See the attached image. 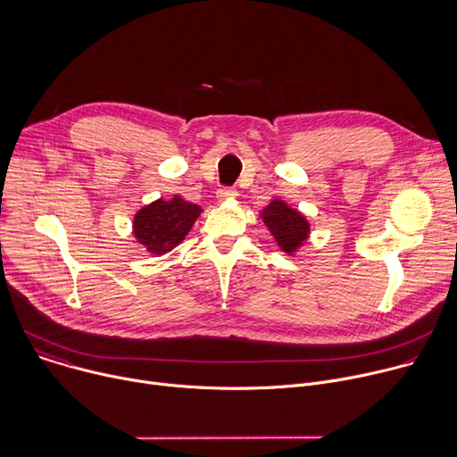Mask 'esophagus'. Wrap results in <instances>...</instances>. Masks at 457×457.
<instances>
[{"instance_id":"34e87169","label":"esophagus","mask_w":457,"mask_h":457,"mask_svg":"<svg viewBox=\"0 0 457 457\" xmlns=\"http://www.w3.org/2000/svg\"><path fill=\"white\" fill-rule=\"evenodd\" d=\"M237 195H238V191L235 187H220L217 191L219 201H233V199H237Z\"/></svg>"}]
</instances>
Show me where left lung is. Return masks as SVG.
I'll use <instances>...</instances> for the list:
<instances>
[{"instance_id":"8db88e82","label":"left lung","mask_w":457,"mask_h":457,"mask_svg":"<svg viewBox=\"0 0 457 457\" xmlns=\"http://www.w3.org/2000/svg\"><path fill=\"white\" fill-rule=\"evenodd\" d=\"M260 219L264 220L277 245L287 254H295L311 235V224L305 215L278 197L271 199L260 212Z\"/></svg>"}]
</instances>
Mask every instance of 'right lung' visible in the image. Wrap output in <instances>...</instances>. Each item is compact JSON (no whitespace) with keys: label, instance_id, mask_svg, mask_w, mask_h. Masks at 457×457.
Listing matches in <instances>:
<instances>
[{"label":"right lung","instance_id":"obj_1","mask_svg":"<svg viewBox=\"0 0 457 457\" xmlns=\"http://www.w3.org/2000/svg\"><path fill=\"white\" fill-rule=\"evenodd\" d=\"M201 213L203 210L197 204L184 201L180 195L157 199L134 215L132 233L150 254L161 256L186 238Z\"/></svg>","mask_w":457,"mask_h":457}]
</instances>
